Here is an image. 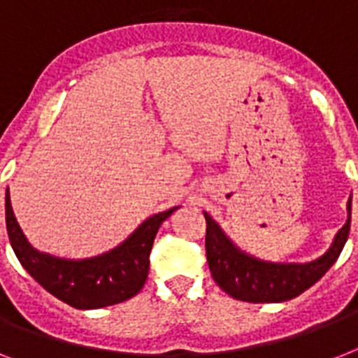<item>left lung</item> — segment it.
I'll use <instances>...</instances> for the list:
<instances>
[{"instance_id": "left-lung-1", "label": "left lung", "mask_w": 358, "mask_h": 358, "mask_svg": "<svg viewBox=\"0 0 358 358\" xmlns=\"http://www.w3.org/2000/svg\"><path fill=\"white\" fill-rule=\"evenodd\" d=\"M206 217V256L213 280L223 292L247 303H282L301 295L320 280L338 260L351 223V199L348 201V221L336 232L333 243L316 260L267 262L245 252L224 234L212 215Z\"/></svg>"}]
</instances>
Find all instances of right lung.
Masks as SVG:
<instances>
[{"label": "right lung", "mask_w": 358, "mask_h": 358, "mask_svg": "<svg viewBox=\"0 0 358 358\" xmlns=\"http://www.w3.org/2000/svg\"><path fill=\"white\" fill-rule=\"evenodd\" d=\"M178 208L145 219L122 243L103 255L70 260L41 252L27 241L14 217L8 187L5 193L8 241L20 264L53 297L80 310L117 305L139 294L148 277L150 250L157 230Z\"/></svg>", "instance_id": "obj_1"}]
</instances>
